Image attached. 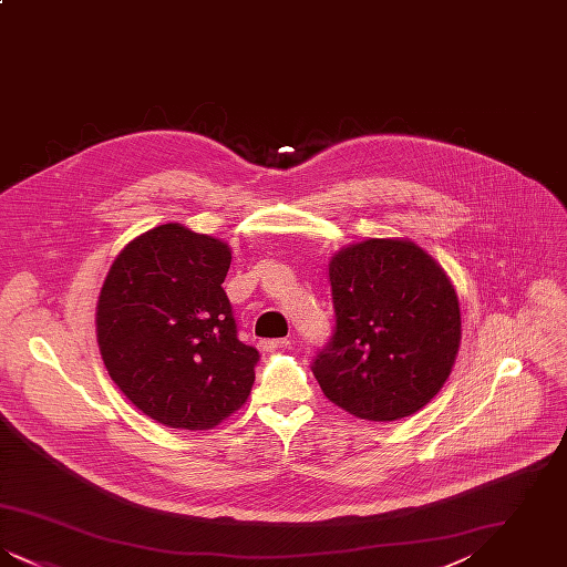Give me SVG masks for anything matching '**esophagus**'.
<instances>
[{"instance_id":"esophagus-1","label":"esophagus","mask_w":567,"mask_h":567,"mask_svg":"<svg viewBox=\"0 0 567 567\" xmlns=\"http://www.w3.org/2000/svg\"><path fill=\"white\" fill-rule=\"evenodd\" d=\"M259 347H261V351L266 352L280 351V349H287V347H289V340H287V338H280V340H264V342H259Z\"/></svg>"}]
</instances>
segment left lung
Here are the masks:
<instances>
[{"mask_svg": "<svg viewBox=\"0 0 567 567\" xmlns=\"http://www.w3.org/2000/svg\"><path fill=\"white\" fill-rule=\"evenodd\" d=\"M329 282L336 327L312 363L324 398L378 423L432 402L461 342L458 297L440 264L410 240L370 238L331 257Z\"/></svg>", "mask_w": 567, "mask_h": 567, "instance_id": "8db88e82", "label": "left lung"}]
</instances>
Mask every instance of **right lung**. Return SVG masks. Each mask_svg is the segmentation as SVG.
<instances>
[{"mask_svg": "<svg viewBox=\"0 0 567 567\" xmlns=\"http://www.w3.org/2000/svg\"><path fill=\"white\" fill-rule=\"evenodd\" d=\"M231 248L181 223L127 244L97 301V344L132 404L174 430H213L243 408L259 352L238 340L223 280Z\"/></svg>", "mask_w": 567, "mask_h": 567, "instance_id": "right-lung-1", "label": "right lung"}]
</instances>
